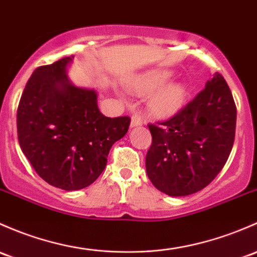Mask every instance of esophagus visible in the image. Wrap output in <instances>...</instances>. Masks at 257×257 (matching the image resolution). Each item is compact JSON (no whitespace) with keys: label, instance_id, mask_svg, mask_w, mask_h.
Segmentation results:
<instances>
[{"label":"esophagus","instance_id":"1","mask_svg":"<svg viewBox=\"0 0 257 257\" xmlns=\"http://www.w3.org/2000/svg\"><path fill=\"white\" fill-rule=\"evenodd\" d=\"M143 124V118L139 113H134L133 117H132V126H138Z\"/></svg>","mask_w":257,"mask_h":257}]
</instances>
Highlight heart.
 <instances>
[{
	"mask_svg": "<svg viewBox=\"0 0 257 257\" xmlns=\"http://www.w3.org/2000/svg\"><path fill=\"white\" fill-rule=\"evenodd\" d=\"M167 72L154 71L147 74L136 83V91L140 94L149 93L156 90L169 79ZM185 98V88L177 83H171L160 88L150 99V108L155 114L160 117L174 114L181 107Z\"/></svg>",
	"mask_w": 257,
	"mask_h": 257,
	"instance_id": "b5f03b06",
	"label": "heart"
}]
</instances>
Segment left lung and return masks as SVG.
Masks as SVG:
<instances>
[{"mask_svg": "<svg viewBox=\"0 0 257 257\" xmlns=\"http://www.w3.org/2000/svg\"><path fill=\"white\" fill-rule=\"evenodd\" d=\"M148 126L153 142L145 165L151 183L169 196H188L207 187L228 160L235 139V102L217 72L176 114Z\"/></svg>", "mask_w": 257, "mask_h": 257, "instance_id": "8db88e82", "label": "left lung"}]
</instances>
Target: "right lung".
<instances>
[{"label":"right lung","instance_id":"1","mask_svg":"<svg viewBox=\"0 0 257 257\" xmlns=\"http://www.w3.org/2000/svg\"><path fill=\"white\" fill-rule=\"evenodd\" d=\"M71 56L34 70L17 109L21 149L45 182L65 191L93 183L115 142L128 132V115L104 117L93 90L66 76Z\"/></svg>","mask_w":257,"mask_h":257}]
</instances>
